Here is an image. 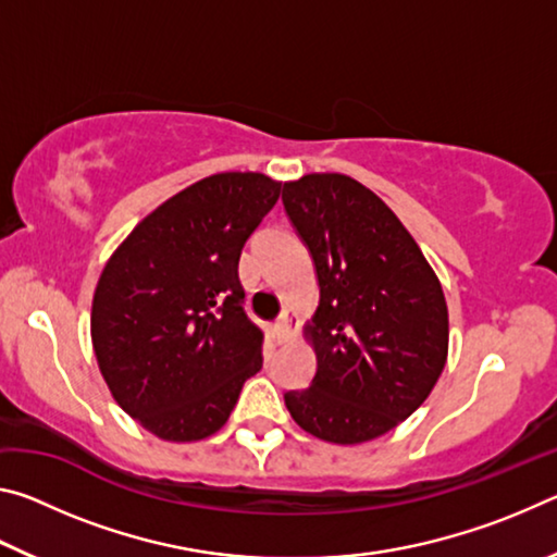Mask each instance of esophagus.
I'll use <instances>...</instances> for the list:
<instances>
[{
	"label": "esophagus",
	"instance_id": "1",
	"mask_svg": "<svg viewBox=\"0 0 557 557\" xmlns=\"http://www.w3.org/2000/svg\"><path fill=\"white\" fill-rule=\"evenodd\" d=\"M292 324H295V314H292V309H285V312H282L275 319V334H277V342L280 344H287L289 342Z\"/></svg>",
	"mask_w": 557,
	"mask_h": 557
}]
</instances>
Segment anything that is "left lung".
<instances>
[{
	"mask_svg": "<svg viewBox=\"0 0 557 557\" xmlns=\"http://www.w3.org/2000/svg\"><path fill=\"white\" fill-rule=\"evenodd\" d=\"M289 223L312 256L319 307L309 388L285 393L301 430L356 445L400 425L447 361V301L425 256L371 188L307 174L282 188Z\"/></svg>",
	"mask_w": 557,
	"mask_h": 557,
	"instance_id": "1",
	"label": "left lung"
}]
</instances>
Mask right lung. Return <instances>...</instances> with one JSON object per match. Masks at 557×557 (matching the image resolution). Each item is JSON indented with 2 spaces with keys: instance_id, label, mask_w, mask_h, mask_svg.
Returning a JSON list of instances; mask_svg holds the SVG:
<instances>
[{
  "instance_id": "1",
  "label": "right lung",
  "mask_w": 557,
  "mask_h": 557,
  "mask_svg": "<svg viewBox=\"0 0 557 557\" xmlns=\"http://www.w3.org/2000/svg\"><path fill=\"white\" fill-rule=\"evenodd\" d=\"M280 182L225 172L178 191L112 252L90 334L112 398L169 442L219 432L262 369V329L245 314L238 262L280 199Z\"/></svg>"
}]
</instances>
